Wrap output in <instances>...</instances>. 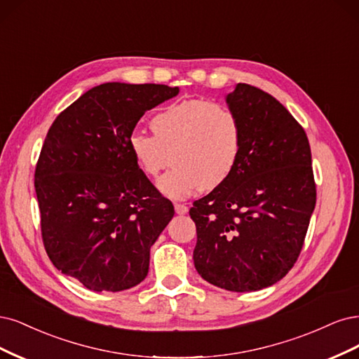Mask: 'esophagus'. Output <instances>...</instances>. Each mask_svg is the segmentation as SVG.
Listing matches in <instances>:
<instances>
[{"label":"esophagus","mask_w":359,"mask_h":359,"mask_svg":"<svg viewBox=\"0 0 359 359\" xmlns=\"http://www.w3.org/2000/svg\"><path fill=\"white\" fill-rule=\"evenodd\" d=\"M175 210L177 215H187L189 212V209L184 204H175Z\"/></svg>","instance_id":"34e87169"}]
</instances>
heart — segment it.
<instances>
[{"instance_id":"obj_1","label":"heart","mask_w":359,"mask_h":359,"mask_svg":"<svg viewBox=\"0 0 359 359\" xmlns=\"http://www.w3.org/2000/svg\"><path fill=\"white\" fill-rule=\"evenodd\" d=\"M154 135L135 131L128 149L137 168L156 177L158 191L183 200L201 191H215L233 175L241 155L243 130L234 110L207 100H183L158 111L150 121Z\"/></svg>"}]
</instances>
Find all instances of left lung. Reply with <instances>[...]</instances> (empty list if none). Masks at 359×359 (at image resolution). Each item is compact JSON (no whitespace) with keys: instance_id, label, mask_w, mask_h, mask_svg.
Masks as SVG:
<instances>
[{"instance_id":"obj_1","label":"left lung","mask_w":359,"mask_h":359,"mask_svg":"<svg viewBox=\"0 0 359 359\" xmlns=\"http://www.w3.org/2000/svg\"><path fill=\"white\" fill-rule=\"evenodd\" d=\"M243 130L238 164L221 188L195 201L194 264L209 283L259 291L292 269L316 204L307 135L267 92L237 83L225 97Z\"/></svg>"}]
</instances>
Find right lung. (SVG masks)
I'll list each match as a JSON object with an SVG mask.
<instances>
[{
	"instance_id": "add662e5",
	"label": "right lung",
	"mask_w": 359,
	"mask_h": 359,
	"mask_svg": "<svg viewBox=\"0 0 359 359\" xmlns=\"http://www.w3.org/2000/svg\"><path fill=\"white\" fill-rule=\"evenodd\" d=\"M179 94L167 85L109 82L55 119L36 168L46 252L61 273L95 292L146 279L150 248L175 216L130 154L143 114Z\"/></svg>"
}]
</instances>
